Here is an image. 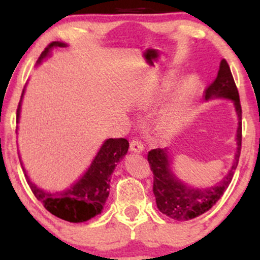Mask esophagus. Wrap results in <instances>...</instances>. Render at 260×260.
Returning <instances> with one entry per match:
<instances>
[{
    "label": "esophagus",
    "instance_id": "34e87169",
    "mask_svg": "<svg viewBox=\"0 0 260 260\" xmlns=\"http://www.w3.org/2000/svg\"><path fill=\"white\" fill-rule=\"evenodd\" d=\"M129 149L132 151H136V153H140V151H143V149H144V145H143V143L140 142L138 138H134L131 140Z\"/></svg>",
    "mask_w": 260,
    "mask_h": 260
}]
</instances>
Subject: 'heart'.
Here are the masks:
<instances>
[{"label": "heart", "instance_id": "1", "mask_svg": "<svg viewBox=\"0 0 260 260\" xmlns=\"http://www.w3.org/2000/svg\"><path fill=\"white\" fill-rule=\"evenodd\" d=\"M192 90L193 86L190 83H186L180 88L174 104L165 112V122L169 127H177L186 118L187 105L190 95H192Z\"/></svg>", "mask_w": 260, "mask_h": 260}]
</instances>
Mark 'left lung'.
Wrapping results in <instances>:
<instances>
[{"instance_id":"left-lung-1","label":"left lung","mask_w":260,"mask_h":260,"mask_svg":"<svg viewBox=\"0 0 260 260\" xmlns=\"http://www.w3.org/2000/svg\"><path fill=\"white\" fill-rule=\"evenodd\" d=\"M214 98H225L234 101L236 112L238 115V129L237 138H236L237 151L235 154L232 168L222 178V181H220L215 186L201 188V189L187 187L172 174L166 149L157 148L148 153L149 165L154 174L153 192L156 199L157 209L162 214H166L178 221L194 219L207 213L209 209L215 205V203L221 198L226 188L231 183L240 160L241 147H242V109H241L240 94L226 59H222L220 63L216 78L205 89V100L214 99Z\"/></svg>"}]
</instances>
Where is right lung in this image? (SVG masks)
<instances>
[{"mask_svg":"<svg viewBox=\"0 0 260 260\" xmlns=\"http://www.w3.org/2000/svg\"><path fill=\"white\" fill-rule=\"evenodd\" d=\"M55 46L63 47L66 45L59 41H52L51 44L47 45L38 62L46 57L50 50ZM19 109L20 101L17 109V121L19 118ZM128 147L129 143L124 138L107 139L84 176L76 184H73V187L63 192L55 193V194L44 192L43 189L32 184L25 174L26 181L38 201L43 203L45 209L49 210L52 215L70 222L86 221L100 214L103 210L109 197L111 175L117 166V162H120V160L123 159L124 155L127 154Z\"/></svg>","mask_w":260,"mask_h":260,"instance_id":"right-lung-1","label":"right lung"}]
</instances>
